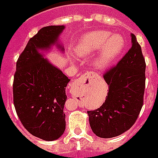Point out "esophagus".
Here are the masks:
<instances>
[{
	"instance_id": "esophagus-1",
	"label": "esophagus",
	"mask_w": 158,
	"mask_h": 158,
	"mask_svg": "<svg viewBox=\"0 0 158 158\" xmlns=\"http://www.w3.org/2000/svg\"><path fill=\"white\" fill-rule=\"evenodd\" d=\"M94 77V73H91V72H87V73L83 74L81 76V78H79L78 80H77L76 81H74L72 83V86H71V88H76L80 87L81 85H86V83L91 80L92 77Z\"/></svg>"
}]
</instances>
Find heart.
<instances>
[{"instance_id": "obj_1", "label": "heart", "mask_w": 158, "mask_h": 158, "mask_svg": "<svg viewBox=\"0 0 158 158\" xmlns=\"http://www.w3.org/2000/svg\"><path fill=\"white\" fill-rule=\"evenodd\" d=\"M126 41L120 34H111L107 31L88 32L75 46V53L79 57H88L98 51L93 59V65L98 70H106L121 55ZM70 61L73 59L70 57Z\"/></svg>"}]
</instances>
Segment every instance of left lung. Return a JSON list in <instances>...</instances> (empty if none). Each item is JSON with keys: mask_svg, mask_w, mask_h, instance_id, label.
I'll return each instance as SVG.
<instances>
[{"mask_svg": "<svg viewBox=\"0 0 158 158\" xmlns=\"http://www.w3.org/2000/svg\"><path fill=\"white\" fill-rule=\"evenodd\" d=\"M130 35L129 51L104 75L109 86L106 101L97 110L88 111L92 130L100 138H113L128 130L143 106L145 62L135 35Z\"/></svg>", "mask_w": 158, "mask_h": 158, "instance_id": "1", "label": "left lung"}]
</instances>
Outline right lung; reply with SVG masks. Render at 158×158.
<instances>
[{"label": "right lung", "mask_w": 158, "mask_h": 158, "mask_svg": "<svg viewBox=\"0 0 158 158\" xmlns=\"http://www.w3.org/2000/svg\"><path fill=\"white\" fill-rule=\"evenodd\" d=\"M64 25L41 28L30 39L17 61L13 103L18 117L29 133L47 141L60 138L65 130L64 106L70 79L46 59L56 47L64 52L59 36Z\"/></svg>", "instance_id": "obj_1"}]
</instances>
